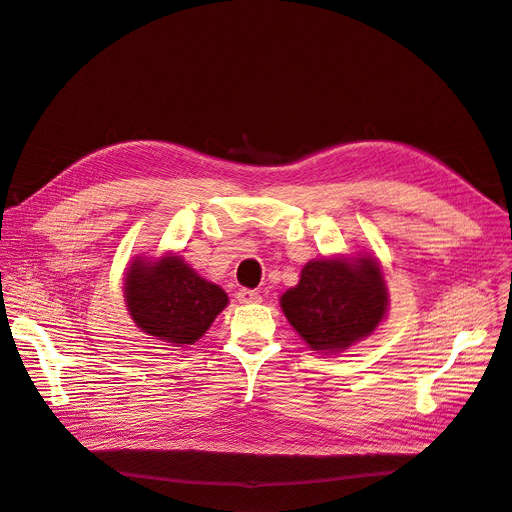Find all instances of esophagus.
<instances>
[{"instance_id": "34e87169", "label": "esophagus", "mask_w": 512, "mask_h": 512, "mask_svg": "<svg viewBox=\"0 0 512 512\" xmlns=\"http://www.w3.org/2000/svg\"><path fill=\"white\" fill-rule=\"evenodd\" d=\"M236 299H238V303H242V305H249V303H259V301H261V294H259L257 290L242 288V290H238Z\"/></svg>"}]
</instances>
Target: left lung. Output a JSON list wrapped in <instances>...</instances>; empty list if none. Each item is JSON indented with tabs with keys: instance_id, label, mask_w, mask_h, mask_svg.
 I'll use <instances>...</instances> for the list:
<instances>
[{
	"instance_id": "1",
	"label": "left lung",
	"mask_w": 512,
	"mask_h": 512,
	"mask_svg": "<svg viewBox=\"0 0 512 512\" xmlns=\"http://www.w3.org/2000/svg\"><path fill=\"white\" fill-rule=\"evenodd\" d=\"M382 263L359 253L311 259L280 297L288 324L317 353H342L380 328L390 305Z\"/></svg>"
}]
</instances>
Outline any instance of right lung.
Segmentation results:
<instances>
[{"instance_id":"obj_1","label":"right lung","mask_w":512,"mask_h":512,"mask_svg":"<svg viewBox=\"0 0 512 512\" xmlns=\"http://www.w3.org/2000/svg\"><path fill=\"white\" fill-rule=\"evenodd\" d=\"M124 303L147 336L184 348L195 344L228 307V294L201 278L178 253L134 257L124 274Z\"/></svg>"}]
</instances>
